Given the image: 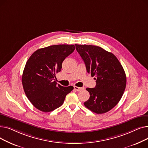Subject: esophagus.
<instances>
[{
  "mask_svg": "<svg viewBox=\"0 0 148 148\" xmlns=\"http://www.w3.org/2000/svg\"><path fill=\"white\" fill-rule=\"evenodd\" d=\"M74 88L77 91H80V90L83 89V88H79V87H77V86H74Z\"/></svg>",
  "mask_w": 148,
  "mask_h": 148,
  "instance_id": "esophagus-1",
  "label": "esophagus"
}]
</instances>
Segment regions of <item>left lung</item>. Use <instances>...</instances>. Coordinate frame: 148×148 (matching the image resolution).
Masks as SVG:
<instances>
[{
  "label": "left lung",
  "mask_w": 148,
  "mask_h": 148,
  "mask_svg": "<svg viewBox=\"0 0 148 148\" xmlns=\"http://www.w3.org/2000/svg\"><path fill=\"white\" fill-rule=\"evenodd\" d=\"M75 45L87 72L95 77L97 83L94 88L86 89L90 97L84 105L97 114L110 111L119 103L125 89L126 75L122 65L113 53L100 47Z\"/></svg>",
  "instance_id": "left-lung-1"
}]
</instances>
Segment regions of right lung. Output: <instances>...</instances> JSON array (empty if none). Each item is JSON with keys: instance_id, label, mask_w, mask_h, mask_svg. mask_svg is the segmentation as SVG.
I'll return each mask as SVG.
<instances>
[{"instance_id": "1", "label": "right lung", "mask_w": 148, "mask_h": 148, "mask_svg": "<svg viewBox=\"0 0 148 148\" xmlns=\"http://www.w3.org/2000/svg\"><path fill=\"white\" fill-rule=\"evenodd\" d=\"M75 50L74 45H50L35 51L27 60L22 75V84L30 103L39 110L50 112L64 103L72 86L64 87L54 80L62 62Z\"/></svg>"}]
</instances>
